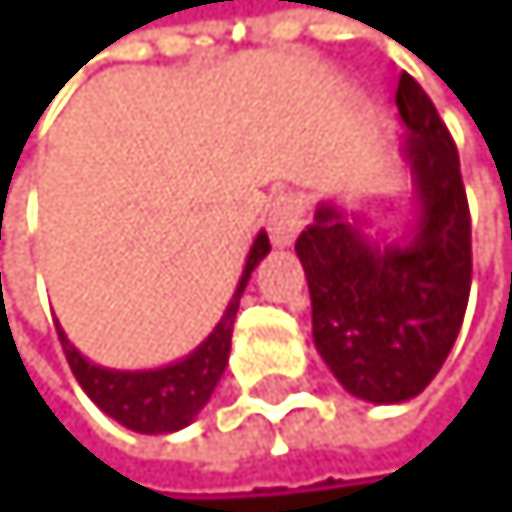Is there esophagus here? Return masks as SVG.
Returning <instances> with one entry per match:
<instances>
[{
  "label": "esophagus",
  "mask_w": 512,
  "mask_h": 512,
  "mask_svg": "<svg viewBox=\"0 0 512 512\" xmlns=\"http://www.w3.org/2000/svg\"><path fill=\"white\" fill-rule=\"evenodd\" d=\"M304 224V205L295 195H275L269 214H266V227L275 246H291L298 237V230Z\"/></svg>",
  "instance_id": "1"
}]
</instances>
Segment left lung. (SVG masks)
Wrapping results in <instances>:
<instances>
[{"mask_svg": "<svg viewBox=\"0 0 512 512\" xmlns=\"http://www.w3.org/2000/svg\"><path fill=\"white\" fill-rule=\"evenodd\" d=\"M397 111L417 214L401 240L320 201L295 243L311 288L314 346L368 404L417 397L446 362L471 291V214L458 150L420 82L401 73Z\"/></svg>", "mask_w": 512, "mask_h": 512, "instance_id": "left-lung-1", "label": "left lung"}]
</instances>
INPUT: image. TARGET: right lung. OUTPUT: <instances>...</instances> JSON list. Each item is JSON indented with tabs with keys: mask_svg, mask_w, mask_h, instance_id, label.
Here are the masks:
<instances>
[{
	"mask_svg": "<svg viewBox=\"0 0 512 512\" xmlns=\"http://www.w3.org/2000/svg\"><path fill=\"white\" fill-rule=\"evenodd\" d=\"M269 250L272 246H269L266 230H259L224 317L217 320V327L208 333L205 343L195 346L185 359L169 362L163 368H144V372L102 368L82 356V352L66 340L63 327L57 323L66 362H70L82 391H86L111 420H118L121 426H127V430H134V433L156 436V433H176L182 426H189L201 413V407L211 401L217 381L224 375L240 295H243L246 282H250L253 269L266 259Z\"/></svg>",
	"mask_w": 512,
	"mask_h": 512,
	"instance_id": "right-lung-1",
	"label": "right lung"
}]
</instances>
